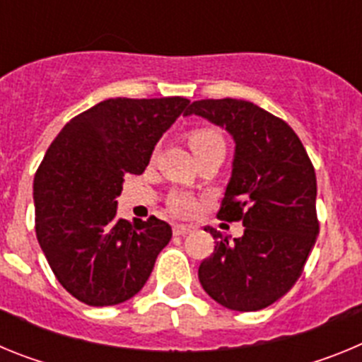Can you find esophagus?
I'll return each instance as SVG.
<instances>
[{
  "instance_id": "34e87169",
  "label": "esophagus",
  "mask_w": 362,
  "mask_h": 362,
  "mask_svg": "<svg viewBox=\"0 0 362 362\" xmlns=\"http://www.w3.org/2000/svg\"><path fill=\"white\" fill-rule=\"evenodd\" d=\"M190 226L187 225H174V235H187L190 233Z\"/></svg>"
}]
</instances>
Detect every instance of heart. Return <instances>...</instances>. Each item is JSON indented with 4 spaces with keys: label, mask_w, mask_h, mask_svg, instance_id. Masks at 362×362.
Returning a JSON list of instances; mask_svg holds the SVG:
<instances>
[{
    "label": "heart",
    "mask_w": 362,
    "mask_h": 362,
    "mask_svg": "<svg viewBox=\"0 0 362 362\" xmlns=\"http://www.w3.org/2000/svg\"><path fill=\"white\" fill-rule=\"evenodd\" d=\"M188 143H190L194 153H199L203 150L210 148L214 145H225L223 137L217 130L209 129V127H201V129H194L188 132ZM168 206H170L172 212H175L177 216H190L194 210H196V199L187 194V192H174L168 199Z\"/></svg>",
    "instance_id": "b5f03b06"
}]
</instances>
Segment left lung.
<instances>
[{
	"label": "left lung",
	"mask_w": 362,
	"mask_h": 362,
	"mask_svg": "<svg viewBox=\"0 0 362 362\" xmlns=\"http://www.w3.org/2000/svg\"><path fill=\"white\" fill-rule=\"evenodd\" d=\"M190 114L233 136V170L217 217L245 226L233 241L204 226L216 246L199 264V283L225 308L263 310L297 283L315 245V170L292 127L250 101L201 99Z\"/></svg>",
	"instance_id": "left-lung-1"
}]
</instances>
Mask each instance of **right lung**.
<instances>
[{
    "label": "right lung",
    "instance_id": "add662e5",
    "mask_svg": "<svg viewBox=\"0 0 362 362\" xmlns=\"http://www.w3.org/2000/svg\"><path fill=\"white\" fill-rule=\"evenodd\" d=\"M187 98H114L72 117L34 175L36 235L56 279L88 306L136 296L168 245V223L117 219L127 174H143Z\"/></svg>",
    "mask_w": 362,
    "mask_h": 362
}]
</instances>
